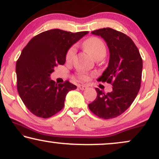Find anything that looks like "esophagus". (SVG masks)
<instances>
[{"label":"esophagus","mask_w":159,"mask_h":159,"mask_svg":"<svg viewBox=\"0 0 159 159\" xmlns=\"http://www.w3.org/2000/svg\"><path fill=\"white\" fill-rule=\"evenodd\" d=\"M78 88L81 89V90H85L86 88H87V85H83V84H78Z\"/></svg>","instance_id":"esophagus-1"}]
</instances>
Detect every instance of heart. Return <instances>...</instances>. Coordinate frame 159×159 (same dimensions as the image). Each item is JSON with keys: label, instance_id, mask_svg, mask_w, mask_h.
I'll list each match as a JSON object with an SVG mask.
<instances>
[{"label": "heart", "instance_id": "obj_1", "mask_svg": "<svg viewBox=\"0 0 159 159\" xmlns=\"http://www.w3.org/2000/svg\"><path fill=\"white\" fill-rule=\"evenodd\" d=\"M83 46L85 50L88 52V54L95 60L102 59L106 55V46L102 40L98 37L93 36V37H90L87 39L83 43ZM75 47H70L66 54V61L67 62L72 61L75 55ZM77 76L79 79L83 80V81H87L89 79L88 74L84 72H78Z\"/></svg>", "mask_w": 159, "mask_h": 159}]
</instances>
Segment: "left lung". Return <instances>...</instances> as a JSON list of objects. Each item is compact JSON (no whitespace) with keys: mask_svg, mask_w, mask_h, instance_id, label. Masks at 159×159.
Masks as SVG:
<instances>
[{"mask_svg":"<svg viewBox=\"0 0 159 159\" xmlns=\"http://www.w3.org/2000/svg\"><path fill=\"white\" fill-rule=\"evenodd\" d=\"M107 43L110 51L107 68L98 81L111 84L113 90L105 93L96 88L97 96L88 107L105 120L117 117L130 107L140 88L143 61L129 36L110 27L92 31Z\"/></svg>","mask_w":159,"mask_h":159,"instance_id":"8db88e82","label":"left lung"}]
</instances>
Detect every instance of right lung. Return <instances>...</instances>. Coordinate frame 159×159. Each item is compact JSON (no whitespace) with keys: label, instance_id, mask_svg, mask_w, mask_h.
I'll return each instance as SVG.
<instances>
[{"label":"right lung","instance_id":"right-lung-1","mask_svg":"<svg viewBox=\"0 0 159 159\" xmlns=\"http://www.w3.org/2000/svg\"><path fill=\"white\" fill-rule=\"evenodd\" d=\"M88 31L72 33L60 29L44 31L33 37L16 62L17 90L25 106L38 117L48 118L64 106L69 91L75 85L50 79L54 68L63 65L68 49Z\"/></svg>","mask_w":159,"mask_h":159}]
</instances>
